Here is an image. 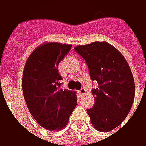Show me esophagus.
I'll return each instance as SVG.
<instances>
[{
	"label": "esophagus",
	"instance_id": "1",
	"mask_svg": "<svg viewBox=\"0 0 146 146\" xmlns=\"http://www.w3.org/2000/svg\"><path fill=\"white\" fill-rule=\"evenodd\" d=\"M86 92H87V91H86V89H85L84 88H82L80 90L78 91V93H79V95H80V96H84V95L86 94Z\"/></svg>",
	"mask_w": 146,
	"mask_h": 146
}]
</instances>
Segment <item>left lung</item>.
Returning <instances> with one entry per match:
<instances>
[{
	"label": "left lung",
	"instance_id": "obj_1",
	"mask_svg": "<svg viewBox=\"0 0 146 146\" xmlns=\"http://www.w3.org/2000/svg\"><path fill=\"white\" fill-rule=\"evenodd\" d=\"M75 50L84 58L90 78L97 83L92 90L95 105L88 108L92 125L100 132H109L128 116L135 95L133 76L121 53L108 42H95L78 46Z\"/></svg>",
	"mask_w": 146,
	"mask_h": 146
}]
</instances>
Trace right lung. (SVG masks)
I'll return each instance as SVG.
<instances>
[{
    "instance_id": "add662e5",
    "label": "right lung",
    "mask_w": 146,
    "mask_h": 146,
    "mask_svg": "<svg viewBox=\"0 0 146 146\" xmlns=\"http://www.w3.org/2000/svg\"><path fill=\"white\" fill-rule=\"evenodd\" d=\"M71 45L44 43L36 48L25 62L22 91L35 121L48 130L64 128L77 104L76 93L62 89L58 66Z\"/></svg>"
}]
</instances>
